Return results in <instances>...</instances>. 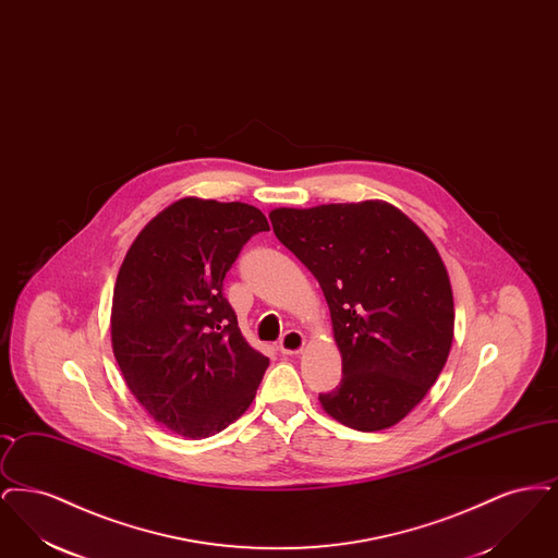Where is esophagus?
Returning a JSON list of instances; mask_svg holds the SVG:
<instances>
[{"label": "esophagus", "instance_id": "obj_1", "mask_svg": "<svg viewBox=\"0 0 558 558\" xmlns=\"http://www.w3.org/2000/svg\"><path fill=\"white\" fill-rule=\"evenodd\" d=\"M303 347H305V337H303V332H299V330H289V332L280 339V343H278V349H280L284 355H296V353L303 351Z\"/></svg>", "mask_w": 558, "mask_h": 558}]
</instances>
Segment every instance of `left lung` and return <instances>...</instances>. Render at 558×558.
Masks as SVG:
<instances>
[{
  "label": "left lung",
  "instance_id": "obj_1",
  "mask_svg": "<svg viewBox=\"0 0 558 558\" xmlns=\"http://www.w3.org/2000/svg\"><path fill=\"white\" fill-rule=\"evenodd\" d=\"M274 234L318 278L341 385L319 393L355 430L398 425L435 385L450 355L453 296L435 244L383 201L274 209Z\"/></svg>",
  "mask_w": 558,
  "mask_h": 558
}]
</instances>
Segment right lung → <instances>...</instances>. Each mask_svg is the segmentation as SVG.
Wrapping results in <instances>:
<instances>
[{
    "label": "right lung",
    "mask_w": 558,
    "mask_h": 558,
    "mask_svg": "<svg viewBox=\"0 0 558 558\" xmlns=\"http://www.w3.org/2000/svg\"><path fill=\"white\" fill-rule=\"evenodd\" d=\"M266 215L182 198L133 240L119 269L110 337L135 399L169 430L205 439L232 425L269 366L240 335L223 278Z\"/></svg>",
    "instance_id": "obj_1"
}]
</instances>
